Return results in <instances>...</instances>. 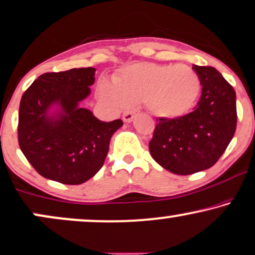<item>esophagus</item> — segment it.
Masks as SVG:
<instances>
[{
	"label": "esophagus",
	"mask_w": 255,
	"mask_h": 255,
	"mask_svg": "<svg viewBox=\"0 0 255 255\" xmlns=\"http://www.w3.org/2000/svg\"><path fill=\"white\" fill-rule=\"evenodd\" d=\"M134 115H135V112L127 111V112L124 113V115H122V119H124L125 122H127V124H128V122H130L131 120H133Z\"/></svg>",
	"instance_id": "1"
}]
</instances>
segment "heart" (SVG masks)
<instances>
[{"instance_id": "1", "label": "heart", "mask_w": 255, "mask_h": 255, "mask_svg": "<svg viewBox=\"0 0 255 255\" xmlns=\"http://www.w3.org/2000/svg\"><path fill=\"white\" fill-rule=\"evenodd\" d=\"M200 89V77L191 67L141 62L127 67L115 83L101 80L98 95L111 108L120 109L143 101L154 117L176 119L194 107Z\"/></svg>"}]
</instances>
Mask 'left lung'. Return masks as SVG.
<instances>
[{"label": "left lung", "instance_id": "left-lung-1", "mask_svg": "<svg viewBox=\"0 0 255 255\" xmlns=\"http://www.w3.org/2000/svg\"><path fill=\"white\" fill-rule=\"evenodd\" d=\"M201 81L194 111L176 119H156L150 155L179 175L211 168L226 150L237 128L235 92L213 67L193 64Z\"/></svg>", "mask_w": 255, "mask_h": 255}]
</instances>
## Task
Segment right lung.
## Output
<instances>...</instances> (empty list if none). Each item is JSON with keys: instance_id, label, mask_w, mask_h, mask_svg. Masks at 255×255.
Segmentation results:
<instances>
[{"instance_id": "obj_1", "label": "right lung", "mask_w": 255, "mask_h": 255, "mask_svg": "<svg viewBox=\"0 0 255 255\" xmlns=\"http://www.w3.org/2000/svg\"><path fill=\"white\" fill-rule=\"evenodd\" d=\"M95 68L46 73L22 95L18 144L35 170L64 185H80L104 166L120 119L100 121L79 106L90 94ZM55 108L54 112L51 109Z\"/></svg>"}]
</instances>
